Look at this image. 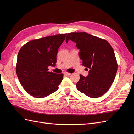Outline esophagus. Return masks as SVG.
Instances as JSON below:
<instances>
[{
    "label": "esophagus",
    "mask_w": 134,
    "mask_h": 134,
    "mask_svg": "<svg viewBox=\"0 0 134 134\" xmlns=\"http://www.w3.org/2000/svg\"><path fill=\"white\" fill-rule=\"evenodd\" d=\"M64 74L65 75H70L71 74V73H69V72H64Z\"/></svg>",
    "instance_id": "esophagus-1"
}]
</instances>
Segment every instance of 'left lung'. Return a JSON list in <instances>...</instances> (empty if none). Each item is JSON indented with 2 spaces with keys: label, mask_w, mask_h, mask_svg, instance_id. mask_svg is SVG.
Returning a JSON list of instances; mask_svg holds the SVG:
<instances>
[{
  "label": "left lung",
  "mask_w": 134,
  "mask_h": 134,
  "mask_svg": "<svg viewBox=\"0 0 134 134\" xmlns=\"http://www.w3.org/2000/svg\"><path fill=\"white\" fill-rule=\"evenodd\" d=\"M71 40L80 50L82 65L90 69L88 76L80 75L76 83L78 90L91 98L104 94L115 80L117 63L113 48L106 40L86 32H71L66 37Z\"/></svg>",
  "instance_id": "obj_1"
}]
</instances>
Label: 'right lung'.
I'll use <instances>...</instances> for the list:
<instances>
[{"instance_id": "add662e5", "label": "right lung", "mask_w": 134, "mask_h": 134, "mask_svg": "<svg viewBox=\"0 0 134 134\" xmlns=\"http://www.w3.org/2000/svg\"><path fill=\"white\" fill-rule=\"evenodd\" d=\"M66 35L31 40L19 50L16 73L24 90L31 96L44 98L58 90L64 75L48 71V68L55 66L58 48Z\"/></svg>"}]
</instances>
